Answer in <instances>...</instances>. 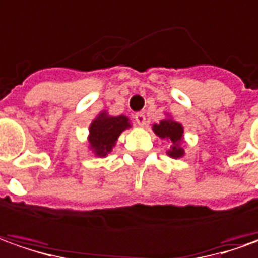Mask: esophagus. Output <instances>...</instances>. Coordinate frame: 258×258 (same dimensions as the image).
Instances as JSON below:
<instances>
[{"label":"esophagus","instance_id":"obj_1","mask_svg":"<svg viewBox=\"0 0 258 258\" xmlns=\"http://www.w3.org/2000/svg\"><path fill=\"white\" fill-rule=\"evenodd\" d=\"M134 120H136L138 125H144L146 124V115H144V112H137L134 115Z\"/></svg>","mask_w":258,"mask_h":258}]
</instances>
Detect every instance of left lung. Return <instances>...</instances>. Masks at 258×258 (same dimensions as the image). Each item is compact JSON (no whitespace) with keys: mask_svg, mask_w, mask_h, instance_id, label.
Returning a JSON list of instances; mask_svg holds the SVG:
<instances>
[{"mask_svg":"<svg viewBox=\"0 0 258 258\" xmlns=\"http://www.w3.org/2000/svg\"><path fill=\"white\" fill-rule=\"evenodd\" d=\"M154 131L158 137L164 138V140H168L173 143V147L171 150L168 151V156L174 157V158H178L184 154L182 148L180 147V143H181L182 138V127L181 124L175 122L173 120H164L161 121L160 124H156L154 127Z\"/></svg>","mask_w":258,"mask_h":258,"instance_id":"obj_1","label":"left lung"}]
</instances>
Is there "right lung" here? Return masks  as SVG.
Instances as JSON below:
<instances>
[{"mask_svg": "<svg viewBox=\"0 0 258 258\" xmlns=\"http://www.w3.org/2000/svg\"><path fill=\"white\" fill-rule=\"evenodd\" d=\"M128 118L124 115L108 117L105 112L98 115L90 127V146L97 156H107L115 144L117 138L125 128H128Z\"/></svg>", "mask_w": 258, "mask_h": 258, "instance_id": "add662e5", "label": "right lung"}]
</instances>
